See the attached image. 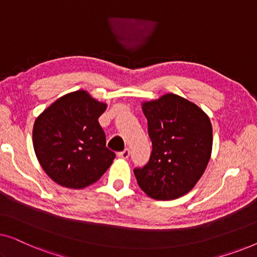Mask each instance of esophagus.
<instances>
[{"instance_id":"obj_1","label":"esophagus","mask_w":257,"mask_h":257,"mask_svg":"<svg viewBox=\"0 0 257 257\" xmlns=\"http://www.w3.org/2000/svg\"><path fill=\"white\" fill-rule=\"evenodd\" d=\"M118 157L119 158H122V159H127L130 157V150L128 149H125L124 151H121V152L118 153Z\"/></svg>"}]
</instances>
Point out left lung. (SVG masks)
<instances>
[{"label":"left lung","mask_w":257,"mask_h":257,"mask_svg":"<svg viewBox=\"0 0 257 257\" xmlns=\"http://www.w3.org/2000/svg\"><path fill=\"white\" fill-rule=\"evenodd\" d=\"M152 153L136 167L139 187L152 199L173 200L194 187L205 172L213 145L209 118L185 98L167 93L143 104Z\"/></svg>","instance_id":"8db88e82"}]
</instances>
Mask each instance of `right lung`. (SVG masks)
Masks as SVG:
<instances>
[{
    "label": "right lung",
    "instance_id": "obj_1",
    "mask_svg": "<svg viewBox=\"0 0 257 257\" xmlns=\"http://www.w3.org/2000/svg\"><path fill=\"white\" fill-rule=\"evenodd\" d=\"M106 104L86 91L65 94L38 115L33 144L41 166L57 184L84 188L111 166L115 153L106 147L98 118Z\"/></svg>",
    "mask_w": 257,
    "mask_h": 257
}]
</instances>
